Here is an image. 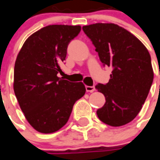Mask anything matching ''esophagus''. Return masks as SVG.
<instances>
[{"label": "esophagus", "instance_id": "34e87169", "mask_svg": "<svg viewBox=\"0 0 160 160\" xmlns=\"http://www.w3.org/2000/svg\"><path fill=\"white\" fill-rule=\"evenodd\" d=\"M85 89H86V91H87V92H94L95 90V86H88V85H86V86H85Z\"/></svg>", "mask_w": 160, "mask_h": 160}]
</instances>
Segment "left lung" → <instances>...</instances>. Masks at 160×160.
I'll use <instances>...</instances> for the list:
<instances>
[{"instance_id": "obj_1", "label": "left lung", "mask_w": 160, "mask_h": 160, "mask_svg": "<svg viewBox=\"0 0 160 160\" xmlns=\"http://www.w3.org/2000/svg\"><path fill=\"white\" fill-rule=\"evenodd\" d=\"M104 65L112 67L109 82L95 88L105 103L97 110L99 119L110 126H122L137 116L154 80L151 57L139 39L113 23L82 27Z\"/></svg>"}]
</instances>
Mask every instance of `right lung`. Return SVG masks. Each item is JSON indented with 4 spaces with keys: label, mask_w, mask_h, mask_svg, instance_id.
Here are the masks:
<instances>
[{
    "label": "right lung",
    "mask_w": 160,
    "mask_h": 160,
    "mask_svg": "<svg viewBox=\"0 0 160 160\" xmlns=\"http://www.w3.org/2000/svg\"><path fill=\"white\" fill-rule=\"evenodd\" d=\"M80 26L51 25L25 41L14 68V92L29 124L50 134L61 129L73 106L85 93L82 82L57 76L68 45L80 33Z\"/></svg>",
    "instance_id": "obj_1"
}]
</instances>
